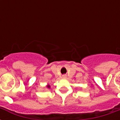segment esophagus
Here are the masks:
<instances>
[{"instance_id": "34e87169", "label": "esophagus", "mask_w": 120, "mask_h": 120, "mask_svg": "<svg viewBox=\"0 0 120 120\" xmlns=\"http://www.w3.org/2000/svg\"><path fill=\"white\" fill-rule=\"evenodd\" d=\"M62 79H67V75H62Z\"/></svg>"}]
</instances>
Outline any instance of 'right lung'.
Here are the masks:
<instances>
[{"mask_svg":"<svg viewBox=\"0 0 120 120\" xmlns=\"http://www.w3.org/2000/svg\"><path fill=\"white\" fill-rule=\"evenodd\" d=\"M47 88H50V85H49V84H48V85H47Z\"/></svg>","mask_w":120,"mask_h":120,"instance_id":"add662e5","label":"right lung"}]
</instances>
